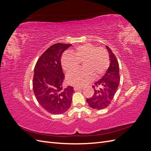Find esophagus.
Returning <instances> with one entry per match:
<instances>
[{"label": "esophagus", "mask_w": 151, "mask_h": 151, "mask_svg": "<svg viewBox=\"0 0 151 151\" xmlns=\"http://www.w3.org/2000/svg\"><path fill=\"white\" fill-rule=\"evenodd\" d=\"M74 89L75 91H79V90L83 89V87H74Z\"/></svg>", "instance_id": "esophagus-1"}]
</instances>
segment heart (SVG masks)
<instances>
[{
	"mask_svg": "<svg viewBox=\"0 0 151 151\" xmlns=\"http://www.w3.org/2000/svg\"><path fill=\"white\" fill-rule=\"evenodd\" d=\"M70 53L62 57L61 63L64 71L70 73L76 70L80 62H83L84 68L67 76V81L70 85L85 86L93 79L94 76L97 78L103 76L109 67V54L103 47L87 43L77 47Z\"/></svg>",
	"mask_w": 151,
	"mask_h": 151,
	"instance_id": "obj_1",
	"label": "heart"
}]
</instances>
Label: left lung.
Segmentation results:
<instances>
[{"label": "left lung", "instance_id": "1", "mask_svg": "<svg viewBox=\"0 0 151 151\" xmlns=\"http://www.w3.org/2000/svg\"><path fill=\"white\" fill-rule=\"evenodd\" d=\"M109 66L101 79L96 81L93 86L94 93L92 97L86 99L89 106L93 109H104L108 106L115 96L120 83L119 65L117 59L108 46Z\"/></svg>", "mask_w": 151, "mask_h": 151}]
</instances>
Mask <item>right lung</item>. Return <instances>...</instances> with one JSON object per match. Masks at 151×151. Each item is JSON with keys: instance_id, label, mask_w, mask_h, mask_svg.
Listing matches in <instances>:
<instances>
[{"instance_id": "1", "label": "right lung", "mask_w": 151, "mask_h": 151, "mask_svg": "<svg viewBox=\"0 0 151 151\" xmlns=\"http://www.w3.org/2000/svg\"><path fill=\"white\" fill-rule=\"evenodd\" d=\"M71 46L64 43L52 45L39 58L35 67L33 88L35 97L43 109L54 115L63 113L69 109L74 92L72 86L65 89L62 86L65 76L61 57Z\"/></svg>"}]
</instances>
